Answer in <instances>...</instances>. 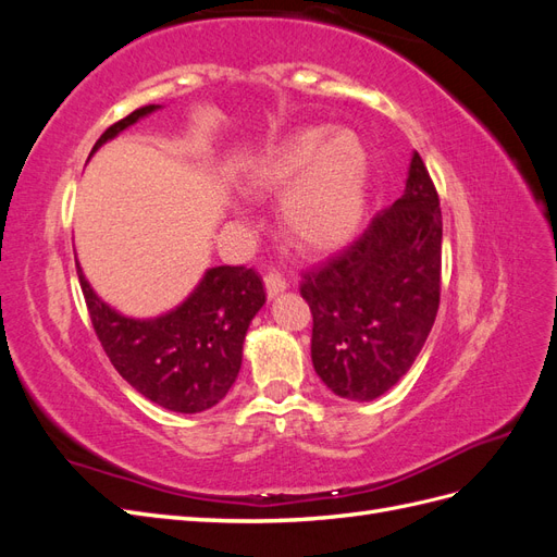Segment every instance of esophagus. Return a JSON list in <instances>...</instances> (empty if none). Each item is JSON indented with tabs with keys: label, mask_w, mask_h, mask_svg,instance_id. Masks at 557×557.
I'll return each mask as SVG.
<instances>
[{
	"label": "esophagus",
	"mask_w": 557,
	"mask_h": 557,
	"mask_svg": "<svg viewBox=\"0 0 557 557\" xmlns=\"http://www.w3.org/2000/svg\"><path fill=\"white\" fill-rule=\"evenodd\" d=\"M264 288H267V297H276L281 295L285 288H288V281H285L278 272H269L264 276Z\"/></svg>",
	"instance_id": "esophagus-1"
}]
</instances>
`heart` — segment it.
<instances>
[{"mask_svg": "<svg viewBox=\"0 0 557 557\" xmlns=\"http://www.w3.org/2000/svg\"><path fill=\"white\" fill-rule=\"evenodd\" d=\"M372 156L356 129L301 127L269 144L239 178L250 197L286 190L278 201L283 237L307 252H330L362 225Z\"/></svg>", "mask_w": 557, "mask_h": 557, "instance_id": "b5f03b06", "label": "heart"}]
</instances>
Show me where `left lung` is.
<instances>
[{
    "label": "left lung",
    "mask_w": 557,
    "mask_h": 557,
    "mask_svg": "<svg viewBox=\"0 0 557 557\" xmlns=\"http://www.w3.org/2000/svg\"><path fill=\"white\" fill-rule=\"evenodd\" d=\"M442 209L418 153L407 188L358 242L305 274L311 360L334 395L372 401L409 372L440 309Z\"/></svg>",
    "instance_id": "obj_1"
}]
</instances>
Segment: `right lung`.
Listing matches in <instances>:
<instances>
[{"instance_id":"1","label":"right lung","mask_w":557,"mask_h":557,"mask_svg":"<svg viewBox=\"0 0 557 557\" xmlns=\"http://www.w3.org/2000/svg\"><path fill=\"white\" fill-rule=\"evenodd\" d=\"M162 109L148 104L111 125L92 146ZM97 339L134 391L176 413L215 407L237 381L250 320L264 305L262 278L246 267H211L181 305L156 318H129L99 297L76 260Z\"/></svg>"}]
</instances>
